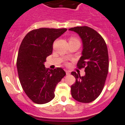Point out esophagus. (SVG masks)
Here are the masks:
<instances>
[{
  "label": "esophagus",
  "instance_id": "esophagus-1",
  "mask_svg": "<svg viewBox=\"0 0 125 125\" xmlns=\"http://www.w3.org/2000/svg\"><path fill=\"white\" fill-rule=\"evenodd\" d=\"M65 72H66V75H70V71H68L66 70V71H65Z\"/></svg>",
  "mask_w": 125,
  "mask_h": 125
}]
</instances>
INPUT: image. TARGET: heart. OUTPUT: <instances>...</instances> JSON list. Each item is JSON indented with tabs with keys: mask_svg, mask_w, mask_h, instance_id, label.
<instances>
[{
	"mask_svg": "<svg viewBox=\"0 0 125 125\" xmlns=\"http://www.w3.org/2000/svg\"><path fill=\"white\" fill-rule=\"evenodd\" d=\"M70 40H77L75 39H74V38H71L70 39Z\"/></svg>",
	"mask_w": 125,
	"mask_h": 125,
	"instance_id": "obj_1",
	"label": "heart"
}]
</instances>
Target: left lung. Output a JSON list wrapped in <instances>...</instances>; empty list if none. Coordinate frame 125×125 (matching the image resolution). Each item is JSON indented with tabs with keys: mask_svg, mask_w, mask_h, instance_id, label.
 Wrapping results in <instances>:
<instances>
[{
	"mask_svg": "<svg viewBox=\"0 0 125 125\" xmlns=\"http://www.w3.org/2000/svg\"><path fill=\"white\" fill-rule=\"evenodd\" d=\"M79 34L82 39L83 50L77 67L85 68V75L80 76L75 72L71 74L75 83L71 87L72 97L78 102L89 103L101 94L109 68L106 44L103 37L88 26H77L69 29Z\"/></svg>",
	"mask_w": 125,
	"mask_h": 125,
	"instance_id": "1",
	"label": "left lung"
}]
</instances>
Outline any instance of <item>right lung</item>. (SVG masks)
<instances>
[{"mask_svg": "<svg viewBox=\"0 0 125 125\" xmlns=\"http://www.w3.org/2000/svg\"><path fill=\"white\" fill-rule=\"evenodd\" d=\"M66 28H42L29 32L19 50L17 69L22 88L37 104H45L54 98L57 84L66 75L61 68L46 69L44 63L53 50V42Z\"/></svg>", "mask_w": 125, "mask_h": 125, "instance_id": "1", "label": "right lung"}]
</instances>
